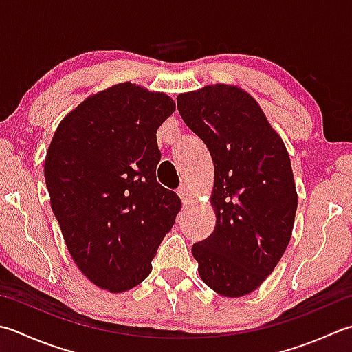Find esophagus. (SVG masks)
Returning <instances> with one entry per match:
<instances>
[{"mask_svg":"<svg viewBox=\"0 0 352 352\" xmlns=\"http://www.w3.org/2000/svg\"><path fill=\"white\" fill-rule=\"evenodd\" d=\"M177 194H178V197L182 198V203H183L184 206H188V204L192 201V194H190V190H189L188 186L183 184L182 188L177 190Z\"/></svg>","mask_w":352,"mask_h":352,"instance_id":"obj_1","label":"esophagus"}]
</instances>
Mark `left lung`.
<instances>
[{
    "label": "left lung",
    "mask_w": 352,
    "mask_h": 352,
    "mask_svg": "<svg viewBox=\"0 0 352 352\" xmlns=\"http://www.w3.org/2000/svg\"><path fill=\"white\" fill-rule=\"evenodd\" d=\"M178 113L212 155L217 226L192 247L206 285L241 298L263 284L290 243L298 192L280 135L252 96L235 85L178 94Z\"/></svg>",
    "instance_id": "1"
}]
</instances>
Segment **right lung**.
Masks as SVG:
<instances>
[{"mask_svg":"<svg viewBox=\"0 0 352 352\" xmlns=\"http://www.w3.org/2000/svg\"><path fill=\"white\" fill-rule=\"evenodd\" d=\"M175 111L168 94L122 82L68 113L44 175L67 249L85 276L122 293L148 278L182 201L157 183V129Z\"/></svg>","mask_w":352,"mask_h":352,"instance_id":"add662e5","label":"right lung"}]
</instances>
